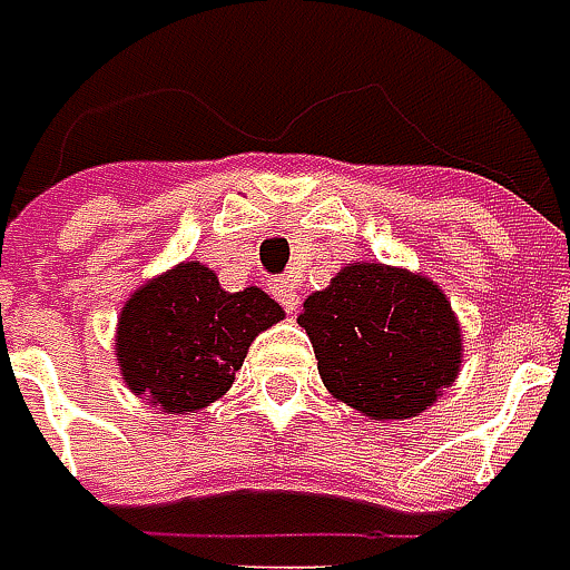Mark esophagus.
<instances>
[{
	"label": "esophagus",
	"instance_id": "1",
	"mask_svg": "<svg viewBox=\"0 0 570 570\" xmlns=\"http://www.w3.org/2000/svg\"><path fill=\"white\" fill-rule=\"evenodd\" d=\"M272 295H275V301H278V304H282L285 311H298L301 295H298V288L292 285V282H285V278L272 282Z\"/></svg>",
	"mask_w": 570,
	"mask_h": 570
}]
</instances>
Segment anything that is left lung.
Returning a JSON list of instances; mask_svg holds the SVG:
<instances>
[{
  "label": "left lung",
  "mask_w": 570,
  "mask_h": 570,
  "mask_svg": "<svg viewBox=\"0 0 570 570\" xmlns=\"http://www.w3.org/2000/svg\"><path fill=\"white\" fill-rule=\"evenodd\" d=\"M298 324L314 343L333 397L372 420H407L449 387L462 362V333L433 282L362 263L336 272L304 301Z\"/></svg>",
  "instance_id": "8db88e82"
}]
</instances>
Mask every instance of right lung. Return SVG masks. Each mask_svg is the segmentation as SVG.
I'll return each instance as SVG.
<instances>
[{"label":"right lung","instance_id":"add662e5","mask_svg":"<svg viewBox=\"0 0 570 570\" xmlns=\"http://www.w3.org/2000/svg\"><path fill=\"white\" fill-rule=\"evenodd\" d=\"M282 307L259 288L224 292L202 263H183L144 285L118 321V362L134 394L163 411H202L217 401L259 330Z\"/></svg>","mask_w":570,"mask_h":570}]
</instances>
